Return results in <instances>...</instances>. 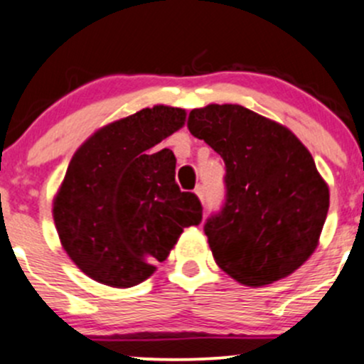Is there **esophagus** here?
Returning <instances> with one entry per match:
<instances>
[{"instance_id":"esophagus-1","label":"esophagus","mask_w":364,"mask_h":364,"mask_svg":"<svg viewBox=\"0 0 364 364\" xmlns=\"http://www.w3.org/2000/svg\"><path fill=\"white\" fill-rule=\"evenodd\" d=\"M194 193H196V196L200 198L201 201H205V187L203 186H198L196 189H194Z\"/></svg>"}]
</instances>
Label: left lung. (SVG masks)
<instances>
[{"label":"left lung","instance_id":"1","mask_svg":"<svg viewBox=\"0 0 364 364\" xmlns=\"http://www.w3.org/2000/svg\"><path fill=\"white\" fill-rule=\"evenodd\" d=\"M187 127L226 164V201L205 223L215 263L254 287L291 275L317 249L329 208L309 149L240 105L194 108Z\"/></svg>","mask_w":364,"mask_h":364}]
</instances>
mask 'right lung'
I'll use <instances>...</instances> for the list:
<instances>
[{"mask_svg":"<svg viewBox=\"0 0 364 364\" xmlns=\"http://www.w3.org/2000/svg\"><path fill=\"white\" fill-rule=\"evenodd\" d=\"M183 121L182 108H144L101 127L71 157L52 213L63 249L96 282H144L183 228L201 223L198 196L175 182L173 152L156 151Z\"/></svg>","mask_w":364,"mask_h":364,"instance_id":"obj_1","label":"right lung"}]
</instances>
